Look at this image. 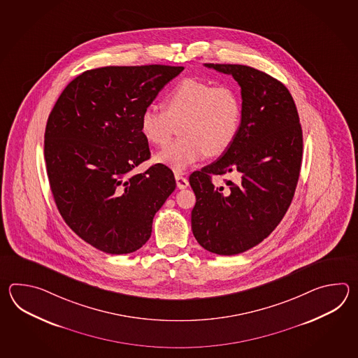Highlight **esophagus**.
Listing matches in <instances>:
<instances>
[{
    "label": "esophagus",
    "instance_id": "1",
    "mask_svg": "<svg viewBox=\"0 0 358 358\" xmlns=\"http://www.w3.org/2000/svg\"><path fill=\"white\" fill-rule=\"evenodd\" d=\"M176 185H178V188H179V189H185V188L189 185L188 179H187L185 176H180V174H176Z\"/></svg>",
    "mask_w": 358,
    "mask_h": 358
}]
</instances>
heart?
I'll return each instance as SVG.
<instances>
[{
    "instance_id": "1",
    "label": "heart",
    "mask_w": 358,
    "mask_h": 358,
    "mask_svg": "<svg viewBox=\"0 0 358 358\" xmlns=\"http://www.w3.org/2000/svg\"><path fill=\"white\" fill-rule=\"evenodd\" d=\"M242 116V99L234 87L188 78L170 91L165 108L145 107L139 130L151 145H164L182 122V137L155 156L157 164L182 173L207 155L227 152L239 134Z\"/></svg>"
}]
</instances>
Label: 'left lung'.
Instances as JSON below:
<instances>
[{"mask_svg":"<svg viewBox=\"0 0 358 358\" xmlns=\"http://www.w3.org/2000/svg\"><path fill=\"white\" fill-rule=\"evenodd\" d=\"M241 85L243 116L234 143L219 160L190 174L196 194L193 236L205 250L233 256L273 233L288 211L297 187L303 136L287 87L257 69L205 64ZM233 172L236 182L215 187L210 176Z\"/></svg>","mask_w":358,"mask_h":358,"instance_id":"1","label":"left lung"}]
</instances>
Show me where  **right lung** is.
I'll return each instance as SVG.
<instances>
[{
    "instance_id": "right-lung-1",
    "label": "right lung",
    "mask_w": 358,
    "mask_h": 358,
    "mask_svg": "<svg viewBox=\"0 0 358 358\" xmlns=\"http://www.w3.org/2000/svg\"><path fill=\"white\" fill-rule=\"evenodd\" d=\"M182 66H105L76 76L47 120L45 160L55 203L76 236L99 251L139 250L155 213L176 187L170 169L148 160L139 116Z\"/></svg>"
}]
</instances>
